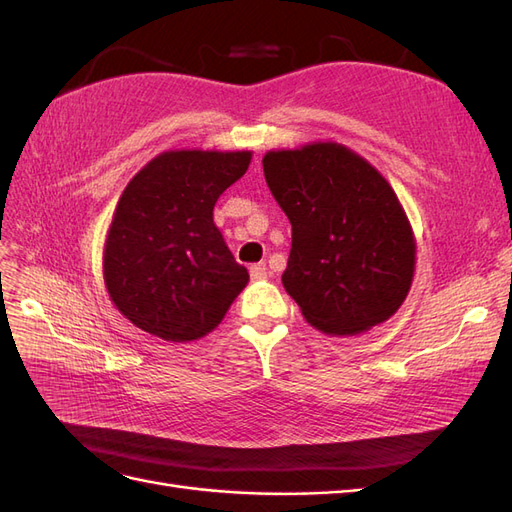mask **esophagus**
<instances>
[{
    "label": "esophagus",
    "instance_id": "1",
    "mask_svg": "<svg viewBox=\"0 0 512 512\" xmlns=\"http://www.w3.org/2000/svg\"><path fill=\"white\" fill-rule=\"evenodd\" d=\"M250 277L254 282H262V280H267V277H269V271H267L265 265H262V262H258V265L250 267Z\"/></svg>",
    "mask_w": 512,
    "mask_h": 512
}]
</instances>
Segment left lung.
I'll return each mask as SVG.
<instances>
[{
    "mask_svg": "<svg viewBox=\"0 0 512 512\" xmlns=\"http://www.w3.org/2000/svg\"><path fill=\"white\" fill-rule=\"evenodd\" d=\"M262 166L292 224L282 284L303 318L337 337L389 320L416 267L414 230L391 183L335 141L271 149Z\"/></svg>",
    "mask_w": 512,
    "mask_h": 512,
    "instance_id": "left-lung-1",
    "label": "left lung"
}]
</instances>
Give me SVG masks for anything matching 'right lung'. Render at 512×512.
Returning a JSON list of instances; mask_svg holds the SVG:
<instances>
[{"label": "right lung", "instance_id": "1", "mask_svg": "<svg viewBox=\"0 0 512 512\" xmlns=\"http://www.w3.org/2000/svg\"><path fill=\"white\" fill-rule=\"evenodd\" d=\"M252 151L170 149L130 179L102 252L108 299L134 327L190 344L224 320L250 273L230 254L213 207Z\"/></svg>", "mask_w": 512, "mask_h": 512}]
</instances>
